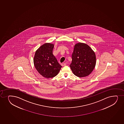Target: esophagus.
I'll return each mask as SVG.
<instances>
[{
  "label": "esophagus",
  "instance_id": "1",
  "mask_svg": "<svg viewBox=\"0 0 124 124\" xmlns=\"http://www.w3.org/2000/svg\"><path fill=\"white\" fill-rule=\"evenodd\" d=\"M66 65V64L65 63H62V64H61V65L62 66H65Z\"/></svg>",
  "mask_w": 124,
  "mask_h": 124
}]
</instances>
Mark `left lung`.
<instances>
[{"mask_svg":"<svg viewBox=\"0 0 124 124\" xmlns=\"http://www.w3.org/2000/svg\"><path fill=\"white\" fill-rule=\"evenodd\" d=\"M70 67L75 75L83 77L89 75L95 67L96 57L88 45L79 43L75 45Z\"/></svg>","mask_w":124,"mask_h":124,"instance_id":"1","label":"left lung"}]
</instances>
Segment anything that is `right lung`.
<instances>
[{"label":"right lung","mask_w":124,"mask_h":124,"mask_svg":"<svg viewBox=\"0 0 124 124\" xmlns=\"http://www.w3.org/2000/svg\"><path fill=\"white\" fill-rule=\"evenodd\" d=\"M54 46L50 43H45L37 50L34 56L35 67L46 78L55 77L62 67L53 54Z\"/></svg>","instance_id":"1"}]
</instances>
